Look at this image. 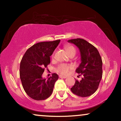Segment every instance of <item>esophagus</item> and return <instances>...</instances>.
Returning a JSON list of instances; mask_svg holds the SVG:
<instances>
[{"label": "esophagus", "mask_w": 121, "mask_h": 121, "mask_svg": "<svg viewBox=\"0 0 121 121\" xmlns=\"http://www.w3.org/2000/svg\"><path fill=\"white\" fill-rule=\"evenodd\" d=\"M59 77L60 78H63V79H65V78H67V77H65V76H63V75H59Z\"/></svg>", "instance_id": "obj_1"}]
</instances>
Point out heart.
<instances>
[{
    "label": "heart",
    "mask_w": 121,
    "mask_h": 121,
    "mask_svg": "<svg viewBox=\"0 0 121 121\" xmlns=\"http://www.w3.org/2000/svg\"><path fill=\"white\" fill-rule=\"evenodd\" d=\"M65 48L67 52L69 54L72 52H75V49L74 48L73 46L71 45H67L65 46ZM54 57V54H52V58ZM73 68L72 65H69V64L61 63L58 65L57 67L56 68L55 70L56 72L62 74V75H67L69 72V71Z\"/></svg>",
    "instance_id": "1"
}]
</instances>
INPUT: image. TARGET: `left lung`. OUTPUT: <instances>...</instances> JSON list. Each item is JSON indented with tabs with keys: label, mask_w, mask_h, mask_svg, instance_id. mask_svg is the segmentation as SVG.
<instances>
[{
	"label": "left lung",
	"mask_w": 121,
	"mask_h": 121,
	"mask_svg": "<svg viewBox=\"0 0 121 121\" xmlns=\"http://www.w3.org/2000/svg\"><path fill=\"white\" fill-rule=\"evenodd\" d=\"M75 44L80 52L81 63L76 72L83 77L75 80L70 89L73 93L80 97H87L95 93L98 89L102 77V61L96 48L85 39H72L68 41Z\"/></svg>",
	"instance_id": "8db88e82"
}]
</instances>
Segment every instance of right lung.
Wrapping results in <instances>:
<instances>
[{
    "label": "right lung",
    "instance_id": "add662e5",
    "mask_svg": "<svg viewBox=\"0 0 121 121\" xmlns=\"http://www.w3.org/2000/svg\"><path fill=\"white\" fill-rule=\"evenodd\" d=\"M60 39L37 43L26 51L20 62V77L25 91L35 100H44L52 94L58 75L53 73L46 79L42 75L50 63V56Z\"/></svg>",
    "mask_w": 121,
    "mask_h": 121
}]
</instances>
